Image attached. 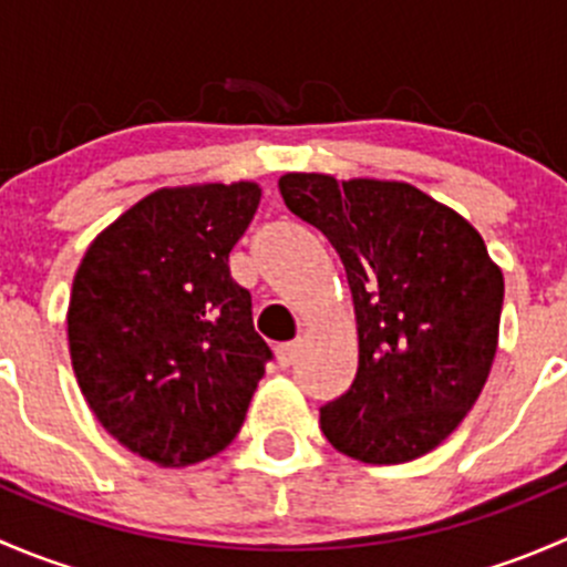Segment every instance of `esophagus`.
<instances>
[{
  "instance_id": "1",
  "label": "esophagus",
  "mask_w": 567,
  "mask_h": 567,
  "mask_svg": "<svg viewBox=\"0 0 567 567\" xmlns=\"http://www.w3.org/2000/svg\"><path fill=\"white\" fill-rule=\"evenodd\" d=\"M299 342H282V346H277V362L279 368H290V364L299 359Z\"/></svg>"
}]
</instances>
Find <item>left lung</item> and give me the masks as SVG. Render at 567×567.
I'll return each instance as SVG.
<instances>
[{"label": "left lung", "instance_id": "left-lung-1", "mask_svg": "<svg viewBox=\"0 0 567 567\" xmlns=\"http://www.w3.org/2000/svg\"><path fill=\"white\" fill-rule=\"evenodd\" d=\"M279 194L337 249L357 312V379L320 409V431L362 463L431 453L494 364L499 266L461 214L411 183L288 173Z\"/></svg>", "mask_w": 567, "mask_h": 567}]
</instances>
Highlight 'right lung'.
<instances>
[{
	"instance_id": "1",
	"label": "right lung",
	"mask_w": 567,
	"mask_h": 567,
	"mask_svg": "<svg viewBox=\"0 0 567 567\" xmlns=\"http://www.w3.org/2000/svg\"><path fill=\"white\" fill-rule=\"evenodd\" d=\"M257 205L249 181L158 188L90 244L73 277L79 390L106 433L158 466L221 453L271 359L227 266Z\"/></svg>"
}]
</instances>
